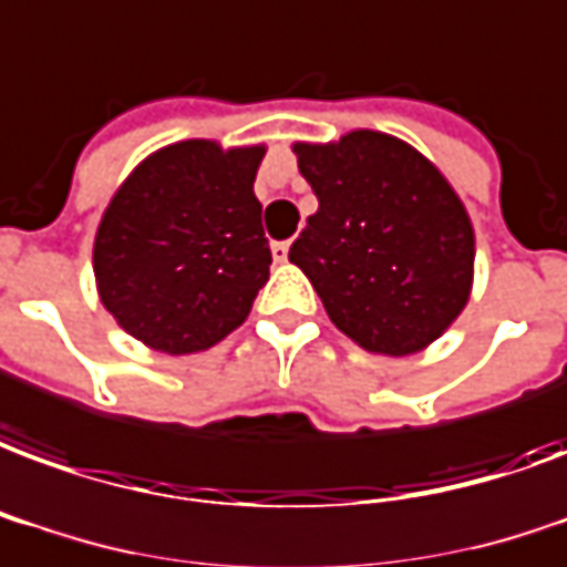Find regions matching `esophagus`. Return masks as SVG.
I'll return each instance as SVG.
<instances>
[{"mask_svg": "<svg viewBox=\"0 0 567 567\" xmlns=\"http://www.w3.org/2000/svg\"><path fill=\"white\" fill-rule=\"evenodd\" d=\"M287 257H289V241H275V245H271V259H275V262H287Z\"/></svg>", "mask_w": 567, "mask_h": 567, "instance_id": "esophagus-1", "label": "esophagus"}]
</instances>
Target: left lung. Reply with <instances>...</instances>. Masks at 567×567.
Masks as SVG:
<instances>
[{
    "mask_svg": "<svg viewBox=\"0 0 567 567\" xmlns=\"http://www.w3.org/2000/svg\"><path fill=\"white\" fill-rule=\"evenodd\" d=\"M319 199L289 262L349 340L415 355L461 317L475 275L470 212L440 167L382 131L292 143Z\"/></svg>",
    "mask_w": 567,
    "mask_h": 567,
    "instance_id": "left-lung-1",
    "label": "left lung"
}]
</instances>
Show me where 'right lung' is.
Returning a JSON list of instances; mask_svg holds the SVG:
<instances>
[{
    "mask_svg": "<svg viewBox=\"0 0 567 567\" xmlns=\"http://www.w3.org/2000/svg\"><path fill=\"white\" fill-rule=\"evenodd\" d=\"M266 146L182 140L143 157L101 215L95 287L143 347L190 355L250 313L271 250L254 178Z\"/></svg>",
    "mask_w": 567,
    "mask_h": 567,
    "instance_id": "right-lung-1",
    "label": "right lung"
}]
</instances>
